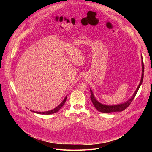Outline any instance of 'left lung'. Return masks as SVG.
I'll use <instances>...</instances> for the list:
<instances>
[{
  "mask_svg": "<svg viewBox=\"0 0 152 152\" xmlns=\"http://www.w3.org/2000/svg\"><path fill=\"white\" fill-rule=\"evenodd\" d=\"M141 64H142V75H141V81L138 86V87L137 88V90H135V93H134L133 96L130 98L128 100H127L126 102L122 103H120L118 104H113V105H107V104H102L101 103H100L99 101H97L96 100V99L94 97V95L92 91V90L90 89V92H91V96L90 98L91 99L92 103L94 105V106L96 107V109L99 111V112L101 113H113V112H121L123 110H124L126 107H127L129 104H131V103L132 102V100H134V97H135L141 85L142 84V80H143V77H144V63H143V61H142V55H141Z\"/></svg>",
  "mask_w": 152,
  "mask_h": 152,
  "instance_id": "obj_1",
  "label": "left lung"
}]
</instances>
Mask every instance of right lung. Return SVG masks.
Returning <instances> with one entry per match:
<instances>
[{"label": "right lung", "mask_w": 152, "mask_h": 152, "mask_svg": "<svg viewBox=\"0 0 152 152\" xmlns=\"http://www.w3.org/2000/svg\"><path fill=\"white\" fill-rule=\"evenodd\" d=\"M67 97V96H66V97H65L64 99L62 100V102L57 107H56L55 108H54V109H53V110H52L50 111H45V112H37V111H31H31H32L33 113H37V114H45V115H49V114H52L57 113L58 111H59V110L62 107V106L64 104V103H66Z\"/></svg>", "instance_id": "obj_1"}]
</instances>
